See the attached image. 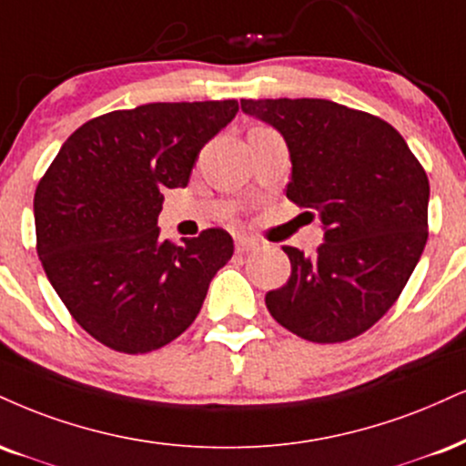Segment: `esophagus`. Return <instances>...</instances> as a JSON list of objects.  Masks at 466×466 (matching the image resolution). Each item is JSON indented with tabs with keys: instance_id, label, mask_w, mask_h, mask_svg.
<instances>
[{
	"instance_id": "esophagus-1",
	"label": "esophagus",
	"mask_w": 466,
	"mask_h": 466,
	"mask_svg": "<svg viewBox=\"0 0 466 466\" xmlns=\"http://www.w3.org/2000/svg\"><path fill=\"white\" fill-rule=\"evenodd\" d=\"M258 248H260V240H258V238L237 237V251H238V254H249V251H254Z\"/></svg>"
}]
</instances>
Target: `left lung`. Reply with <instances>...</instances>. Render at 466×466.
<instances>
[{
  "mask_svg": "<svg viewBox=\"0 0 466 466\" xmlns=\"http://www.w3.org/2000/svg\"><path fill=\"white\" fill-rule=\"evenodd\" d=\"M289 145L287 198L319 212L317 254L282 248L290 278L265 304L312 343L367 332L401 295L428 243L430 182L400 132L369 112L328 99H240Z\"/></svg>",
  "mask_w": 466,
  "mask_h": 466,
  "instance_id": "obj_1",
  "label": "left lung"
}]
</instances>
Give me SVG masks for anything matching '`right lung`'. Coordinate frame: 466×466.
I'll use <instances>...</instances> for the list:
<instances>
[{
    "label": "right lung",
    "mask_w": 466,
    "mask_h": 466,
    "mask_svg": "<svg viewBox=\"0 0 466 466\" xmlns=\"http://www.w3.org/2000/svg\"><path fill=\"white\" fill-rule=\"evenodd\" d=\"M237 99L145 104L95 116L66 138L35 193L36 251L71 317L95 340L147 354L199 315L234 254L226 229L160 237L165 188H184Z\"/></svg>",
    "instance_id": "obj_1"
}]
</instances>
